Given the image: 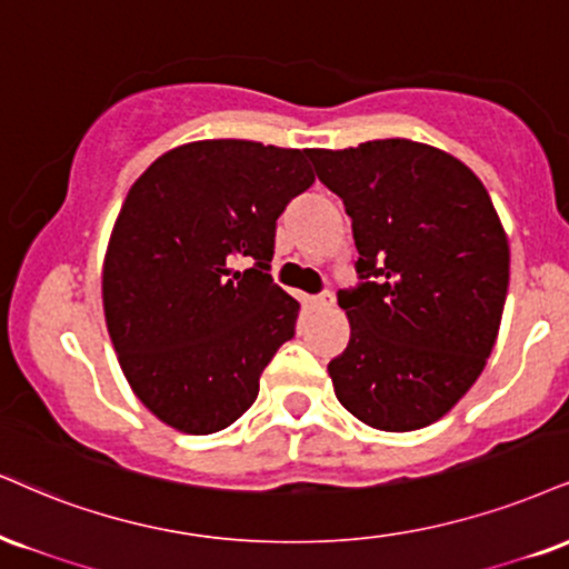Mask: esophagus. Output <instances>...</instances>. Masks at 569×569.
<instances>
[{
	"mask_svg": "<svg viewBox=\"0 0 569 569\" xmlns=\"http://www.w3.org/2000/svg\"><path fill=\"white\" fill-rule=\"evenodd\" d=\"M331 305H333V293L331 291H320V293H315V297H312L315 310H328Z\"/></svg>",
	"mask_w": 569,
	"mask_h": 569,
	"instance_id": "1",
	"label": "esophagus"
}]
</instances>
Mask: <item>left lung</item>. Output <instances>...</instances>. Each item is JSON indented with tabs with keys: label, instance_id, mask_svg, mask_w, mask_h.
<instances>
[{
	"label": "left lung",
	"instance_id": "1",
	"mask_svg": "<svg viewBox=\"0 0 569 569\" xmlns=\"http://www.w3.org/2000/svg\"><path fill=\"white\" fill-rule=\"evenodd\" d=\"M345 201L358 286L339 291L350 345L328 362L339 402L362 423L410 432L469 392L496 345L509 243L485 184L442 150L371 140L307 150Z\"/></svg>",
	"mask_w": 569,
	"mask_h": 569
}]
</instances>
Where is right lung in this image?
I'll return each mask as SVG.
<instances>
[{
	"label": "right lung",
	"instance_id": "1",
	"mask_svg": "<svg viewBox=\"0 0 569 569\" xmlns=\"http://www.w3.org/2000/svg\"><path fill=\"white\" fill-rule=\"evenodd\" d=\"M312 182L307 150L201 140L163 153L129 188L102 307L121 371L163 423L211 435L257 400L299 318L270 278L276 222Z\"/></svg>",
	"mask_w": 569,
	"mask_h": 569
}]
</instances>
